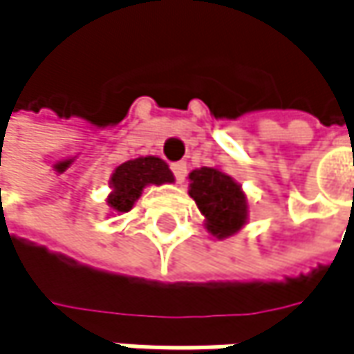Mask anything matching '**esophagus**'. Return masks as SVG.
Wrapping results in <instances>:
<instances>
[{
	"mask_svg": "<svg viewBox=\"0 0 354 354\" xmlns=\"http://www.w3.org/2000/svg\"><path fill=\"white\" fill-rule=\"evenodd\" d=\"M171 171H173V175H175V179H177V181H183V179H185V175H187V162L177 160V162H173V165H171Z\"/></svg>",
	"mask_w": 354,
	"mask_h": 354,
	"instance_id": "esophagus-1",
	"label": "esophagus"
}]
</instances>
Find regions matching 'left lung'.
Instances as JSON below:
<instances>
[{
	"instance_id": "1",
	"label": "left lung",
	"mask_w": 354,
	"mask_h": 354,
	"mask_svg": "<svg viewBox=\"0 0 354 354\" xmlns=\"http://www.w3.org/2000/svg\"><path fill=\"white\" fill-rule=\"evenodd\" d=\"M189 196L205 218L207 232L218 241L243 230L248 220L243 185L218 167H201L189 173Z\"/></svg>"
}]
</instances>
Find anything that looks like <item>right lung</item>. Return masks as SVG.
I'll return each mask as SVG.
<instances>
[{
    "mask_svg": "<svg viewBox=\"0 0 354 354\" xmlns=\"http://www.w3.org/2000/svg\"><path fill=\"white\" fill-rule=\"evenodd\" d=\"M173 181L175 177L169 165L158 156H138L126 160L111 173L108 205L115 214L130 212L147 185H162Z\"/></svg>",
    "mask_w": 354,
    "mask_h": 354,
    "instance_id": "add662e5",
    "label": "right lung"
}]
</instances>
